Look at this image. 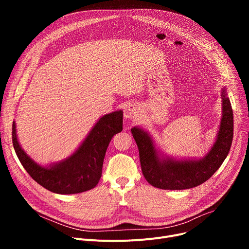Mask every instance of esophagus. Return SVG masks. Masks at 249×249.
Wrapping results in <instances>:
<instances>
[{"label": "esophagus", "mask_w": 249, "mask_h": 249, "mask_svg": "<svg viewBox=\"0 0 249 249\" xmlns=\"http://www.w3.org/2000/svg\"><path fill=\"white\" fill-rule=\"evenodd\" d=\"M139 115V108L135 104H129L124 111L125 119H134Z\"/></svg>", "instance_id": "34e87169"}]
</instances>
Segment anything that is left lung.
I'll list each match as a JSON object with an SVG mask.
<instances>
[{"instance_id":"left-lung-1","label":"left lung","mask_w":249,"mask_h":249,"mask_svg":"<svg viewBox=\"0 0 249 249\" xmlns=\"http://www.w3.org/2000/svg\"><path fill=\"white\" fill-rule=\"evenodd\" d=\"M222 117L216 139L203 158L178 159L162 152L145 129H131L139 150L142 174L149 184L162 190H186L210 178L223 163L233 139V111L226 88H222Z\"/></svg>"}]
</instances>
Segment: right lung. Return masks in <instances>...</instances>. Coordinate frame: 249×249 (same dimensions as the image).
<instances>
[{"label":"right lung","mask_w":249,"mask_h":249,"mask_svg":"<svg viewBox=\"0 0 249 249\" xmlns=\"http://www.w3.org/2000/svg\"><path fill=\"white\" fill-rule=\"evenodd\" d=\"M122 129V110L104 115L69 158L47 165L37 163L21 147L15 121L12 138L20 162L35 181L52 193L71 195L91 190L98 185L109 143Z\"/></svg>","instance_id":"right-lung-1"}]
</instances>
